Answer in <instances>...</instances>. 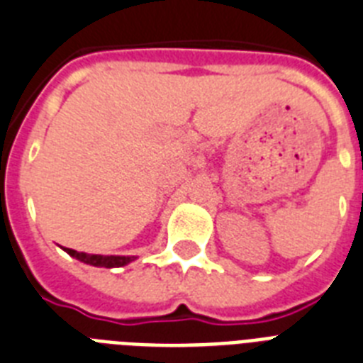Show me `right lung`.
Returning a JSON list of instances; mask_svg holds the SVG:
<instances>
[{"label":"right lung","mask_w":363,"mask_h":363,"mask_svg":"<svg viewBox=\"0 0 363 363\" xmlns=\"http://www.w3.org/2000/svg\"><path fill=\"white\" fill-rule=\"evenodd\" d=\"M65 252L70 254L72 257H76L79 262L86 263V265H92V267H124L128 263L135 262L137 257L135 256H101V254H86V252H77L74 248H65Z\"/></svg>","instance_id":"obj_1"}]
</instances>
